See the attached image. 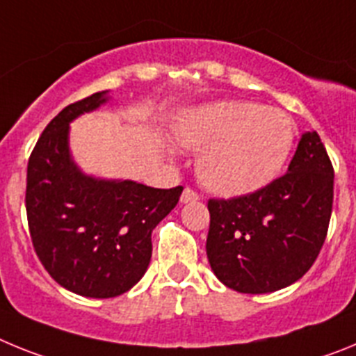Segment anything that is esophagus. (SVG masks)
Returning a JSON list of instances; mask_svg holds the SVG:
<instances>
[{"instance_id": "obj_1", "label": "esophagus", "mask_w": 356, "mask_h": 356, "mask_svg": "<svg viewBox=\"0 0 356 356\" xmlns=\"http://www.w3.org/2000/svg\"><path fill=\"white\" fill-rule=\"evenodd\" d=\"M200 200V196H197L196 191H193V188H184V193H181V197L180 201L181 203H188V201H197Z\"/></svg>"}]
</instances>
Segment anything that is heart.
Wrapping results in <instances>:
<instances>
[{"instance_id":"1","label":"heart","mask_w":356,"mask_h":356,"mask_svg":"<svg viewBox=\"0 0 356 356\" xmlns=\"http://www.w3.org/2000/svg\"><path fill=\"white\" fill-rule=\"evenodd\" d=\"M176 139L201 151L197 178L219 196H241L271 184L292 146L294 122L284 110L251 102H219L181 112Z\"/></svg>"}]
</instances>
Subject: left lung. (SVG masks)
<instances>
[{
  "label": "left lung",
  "instance_id": "8db88e82",
  "mask_svg": "<svg viewBox=\"0 0 356 356\" xmlns=\"http://www.w3.org/2000/svg\"><path fill=\"white\" fill-rule=\"evenodd\" d=\"M332 205V160L317 131H307L284 176L244 196L209 200L213 275L242 294L289 287L316 262Z\"/></svg>",
  "mask_w": 356,
  "mask_h": 356
}]
</instances>
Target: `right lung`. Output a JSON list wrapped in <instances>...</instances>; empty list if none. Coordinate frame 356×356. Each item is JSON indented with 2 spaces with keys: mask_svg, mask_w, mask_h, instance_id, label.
Returning <instances> with one entry per match:
<instances>
[{
  "mask_svg": "<svg viewBox=\"0 0 356 356\" xmlns=\"http://www.w3.org/2000/svg\"><path fill=\"white\" fill-rule=\"evenodd\" d=\"M96 92L49 121L28 160L26 216L33 250L56 284L85 298H115L144 276L151 232L184 187L99 180L69 155V122L106 102Z\"/></svg>",
  "mask_w": 356,
  "mask_h": 356,
  "instance_id": "add662e5",
  "label": "right lung"
}]
</instances>
